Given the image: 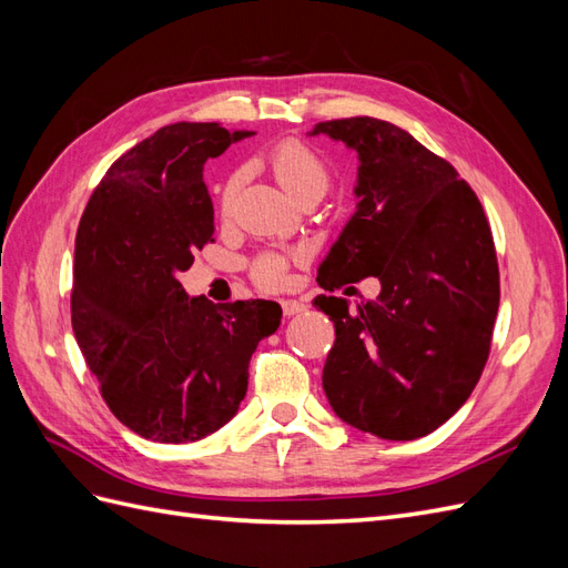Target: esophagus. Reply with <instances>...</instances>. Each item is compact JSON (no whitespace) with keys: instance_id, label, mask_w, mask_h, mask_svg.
Wrapping results in <instances>:
<instances>
[{"instance_id":"34e87169","label":"esophagus","mask_w":568,"mask_h":568,"mask_svg":"<svg viewBox=\"0 0 568 568\" xmlns=\"http://www.w3.org/2000/svg\"><path fill=\"white\" fill-rule=\"evenodd\" d=\"M282 311L284 315H298L303 311H307V305L303 301H294V298H284L282 301Z\"/></svg>"}]
</instances>
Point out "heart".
Listing matches in <instances>:
<instances>
[{
  "mask_svg": "<svg viewBox=\"0 0 568 568\" xmlns=\"http://www.w3.org/2000/svg\"><path fill=\"white\" fill-rule=\"evenodd\" d=\"M265 163L272 170L274 180L282 184L284 192L294 201L322 199L326 192H329L332 180H334L329 163H326L313 146H307L301 140L277 142L265 153ZM242 182H244L242 170H234V173H230L227 180L222 182L220 211L225 215L232 211L239 189H242ZM257 270H261L263 280L267 284L277 286L286 280V263L280 261V257H265V261H261V265H257Z\"/></svg>",
  "mask_w": 568,
  "mask_h": 568,
  "instance_id": "heart-1",
  "label": "heart"
}]
</instances>
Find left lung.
<instances>
[{
    "mask_svg": "<svg viewBox=\"0 0 568 568\" xmlns=\"http://www.w3.org/2000/svg\"><path fill=\"white\" fill-rule=\"evenodd\" d=\"M357 151V209L317 270L324 291L376 277L357 303L320 294L336 326L322 386L336 415L372 436L415 440L467 403L490 353L500 272L474 189L409 132L367 115L326 120Z\"/></svg>",
    "mask_w": 568,
    "mask_h": 568,
    "instance_id": "8db88e82",
    "label": "left lung"
}]
</instances>
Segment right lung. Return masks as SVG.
Wrapping results in <instances>:
<instances>
[{"instance_id":"add662e5","label":"right lung","mask_w":568,"mask_h":568,"mask_svg":"<svg viewBox=\"0 0 568 568\" xmlns=\"http://www.w3.org/2000/svg\"><path fill=\"white\" fill-rule=\"evenodd\" d=\"M175 123L123 153L75 236L71 322L101 398L134 434L192 443L225 426L248 388L257 343L277 332L274 301L189 298L180 272L213 242L203 163L251 136Z\"/></svg>"}]
</instances>
